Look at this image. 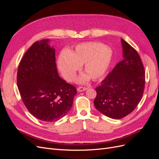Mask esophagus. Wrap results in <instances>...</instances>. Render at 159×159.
I'll use <instances>...</instances> for the list:
<instances>
[{
    "mask_svg": "<svg viewBox=\"0 0 159 159\" xmlns=\"http://www.w3.org/2000/svg\"><path fill=\"white\" fill-rule=\"evenodd\" d=\"M87 89H88L87 88H84V87H79L78 88V91H80V92H81V91H84Z\"/></svg>",
    "mask_w": 159,
    "mask_h": 159,
    "instance_id": "1",
    "label": "esophagus"
}]
</instances>
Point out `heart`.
<instances>
[{"instance_id": "obj_1", "label": "heart", "mask_w": 159, "mask_h": 159, "mask_svg": "<svg viewBox=\"0 0 159 159\" xmlns=\"http://www.w3.org/2000/svg\"><path fill=\"white\" fill-rule=\"evenodd\" d=\"M112 57V50L102 43H81L73 51L61 52L57 60V67L62 77L67 81H71L84 64V70L87 74H81L76 81L85 84L89 77L93 80L102 78L107 71Z\"/></svg>"}]
</instances>
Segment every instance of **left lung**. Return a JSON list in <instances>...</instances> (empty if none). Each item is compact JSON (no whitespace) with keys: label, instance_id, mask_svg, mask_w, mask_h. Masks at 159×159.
Here are the masks:
<instances>
[{"label":"left lung","instance_id":"obj_1","mask_svg":"<svg viewBox=\"0 0 159 159\" xmlns=\"http://www.w3.org/2000/svg\"><path fill=\"white\" fill-rule=\"evenodd\" d=\"M123 60L95 88V108L105 116L120 119L135 109L143 97L145 83L143 65L137 52L123 39Z\"/></svg>","mask_w":159,"mask_h":159}]
</instances>
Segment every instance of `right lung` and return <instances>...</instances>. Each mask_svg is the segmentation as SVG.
Instances as JSON below:
<instances>
[{
  "label": "right lung",
  "mask_w": 159,
  "mask_h": 159,
  "mask_svg": "<svg viewBox=\"0 0 159 159\" xmlns=\"http://www.w3.org/2000/svg\"><path fill=\"white\" fill-rule=\"evenodd\" d=\"M49 42H36L25 53L18 66L17 85L28 111L41 121L53 122L68 113L77 90L59 76L56 50Z\"/></svg>",
  "instance_id": "right-lung-1"
}]
</instances>
